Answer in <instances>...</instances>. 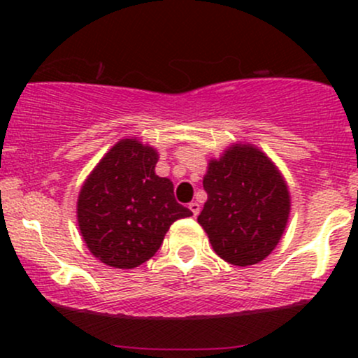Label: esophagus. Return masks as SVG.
I'll return each instance as SVG.
<instances>
[{"label": "esophagus", "mask_w": 358, "mask_h": 358, "mask_svg": "<svg viewBox=\"0 0 358 358\" xmlns=\"http://www.w3.org/2000/svg\"><path fill=\"white\" fill-rule=\"evenodd\" d=\"M188 208H190V210H192V213H193V215H199V213H200V205L199 203H196V202H192V203H188Z\"/></svg>", "instance_id": "1"}]
</instances>
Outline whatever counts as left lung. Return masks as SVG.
Listing matches in <instances>:
<instances>
[{"mask_svg": "<svg viewBox=\"0 0 358 358\" xmlns=\"http://www.w3.org/2000/svg\"><path fill=\"white\" fill-rule=\"evenodd\" d=\"M207 202L199 224L229 264L252 266L273 252L285 232L291 196L285 176L264 151L234 143L208 162Z\"/></svg>", "mask_w": 358, "mask_h": 358, "instance_id": "left-lung-1", "label": "left lung"}]
</instances>
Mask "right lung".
I'll return each instance as SVG.
<instances>
[{
    "instance_id": "add662e5",
    "label": "right lung",
    "mask_w": 358,
    "mask_h": 358,
    "mask_svg": "<svg viewBox=\"0 0 358 358\" xmlns=\"http://www.w3.org/2000/svg\"><path fill=\"white\" fill-rule=\"evenodd\" d=\"M158 151L136 138L117 141L82 183L80 236L92 256L117 269L146 262L175 220L193 213L173 195V182L155 173Z\"/></svg>"
}]
</instances>
